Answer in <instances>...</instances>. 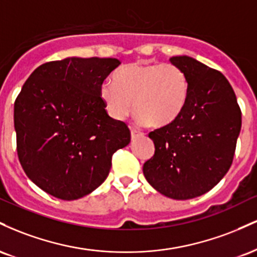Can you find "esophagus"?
<instances>
[{"instance_id":"1","label":"esophagus","mask_w":257,"mask_h":257,"mask_svg":"<svg viewBox=\"0 0 257 257\" xmlns=\"http://www.w3.org/2000/svg\"><path fill=\"white\" fill-rule=\"evenodd\" d=\"M131 135H132V140H134V139H137L138 137H141V135H144V134L141 132L137 131V129L131 128Z\"/></svg>"}]
</instances>
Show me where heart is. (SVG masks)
Returning <instances> with one entry per match:
<instances>
[{"instance_id":"1","label":"heart","mask_w":257,"mask_h":257,"mask_svg":"<svg viewBox=\"0 0 257 257\" xmlns=\"http://www.w3.org/2000/svg\"><path fill=\"white\" fill-rule=\"evenodd\" d=\"M190 83L184 70L174 64L137 61L119 67L113 82L106 81L100 96L113 119L122 120L137 108L140 124L167 126L179 118L188 100Z\"/></svg>"}]
</instances>
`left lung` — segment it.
Returning <instances> with one entry per match:
<instances>
[{
  "mask_svg": "<svg viewBox=\"0 0 257 257\" xmlns=\"http://www.w3.org/2000/svg\"><path fill=\"white\" fill-rule=\"evenodd\" d=\"M169 60L187 76L188 100L178 119L149 134L156 150L143 170L159 193L191 199L210 191L228 172L241 112L231 84L220 71L186 55Z\"/></svg>",
  "mask_w": 257,
  "mask_h": 257,
  "instance_id": "left-lung-1",
  "label": "left lung"
}]
</instances>
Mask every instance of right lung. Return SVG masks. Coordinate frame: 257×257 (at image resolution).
<instances>
[{"mask_svg": "<svg viewBox=\"0 0 257 257\" xmlns=\"http://www.w3.org/2000/svg\"><path fill=\"white\" fill-rule=\"evenodd\" d=\"M120 61L66 58L38 66L14 102L17 152L28 178L44 192L78 199L107 178L112 155L131 131L111 118L100 96Z\"/></svg>", "mask_w": 257, "mask_h": 257, "instance_id": "1", "label": "right lung"}]
</instances>
